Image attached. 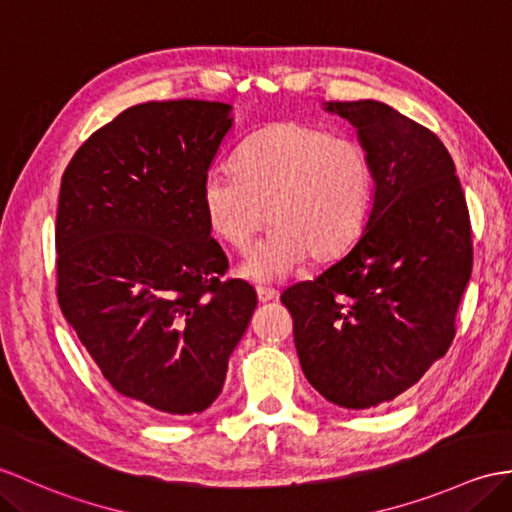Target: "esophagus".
<instances>
[{
  "label": "esophagus",
  "mask_w": 512,
  "mask_h": 512,
  "mask_svg": "<svg viewBox=\"0 0 512 512\" xmlns=\"http://www.w3.org/2000/svg\"><path fill=\"white\" fill-rule=\"evenodd\" d=\"M279 296V292L275 288H266V285H257V299L259 303H268V301H275Z\"/></svg>",
  "instance_id": "1"
}]
</instances>
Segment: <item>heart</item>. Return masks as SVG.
I'll list each match as a JSON object with an SVG mask.
<instances>
[{
	"label": "heart",
	"instance_id": "heart-1",
	"mask_svg": "<svg viewBox=\"0 0 512 512\" xmlns=\"http://www.w3.org/2000/svg\"><path fill=\"white\" fill-rule=\"evenodd\" d=\"M371 200L373 168L358 141L294 120L257 130L237 154V168L216 165L202 183L213 233L237 251L268 218L275 222L242 264L253 279L288 275L307 255L344 251L364 229Z\"/></svg>",
	"mask_w": 512,
	"mask_h": 512
}]
</instances>
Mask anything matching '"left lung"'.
<instances>
[{
  "instance_id": "left-lung-1",
  "label": "left lung",
  "mask_w": 512,
  "mask_h": 512,
  "mask_svg": "<svg viewBox=\"0 0 512 512\" xmlns=\"http://www.w3.org/2000/svg\"><path fill=\"white\" fill-rule=\"evenodd\" d=\"M371 159L375 194L349 251L281 294L301 368L340 408L366 410L414 386L456 334L471 222L451 154L432 130L377 100L327 102Z\"/></svg>"
}]
</instances>
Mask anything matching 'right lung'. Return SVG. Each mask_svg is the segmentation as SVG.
<instances>
[{
	"instance_id": "add662e5",
	"label": "right lung",
	"mask_w": 512,
	"mask_h": 512,
	"mask_svg": "<svg viewBox=\"0 0 512 512\" xmlns=\"http://www.w3.org/2000/svg\"><path fill=\"white\" fill-rule=\"evenodd\" d=\"M231 104L130 106L78 148L56 213V294L120 395L163 417L207 410L257 294L222 275L202 183Z\"/></svg>"
}]
</instances>
